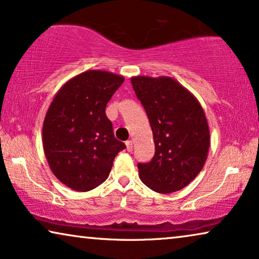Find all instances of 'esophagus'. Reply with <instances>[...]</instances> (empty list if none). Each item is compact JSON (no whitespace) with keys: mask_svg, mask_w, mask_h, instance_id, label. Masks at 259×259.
<instances>
[{"mask_svg":"<svg viewBox=\"0 0 259 259\" xmlns=\"http://www.w3.org/2000/svg\"><path fill=\"white\" fill-rule=\"evenodd\" d=\"M126 148H127V151H128V152L133 151V141L132 140L126 141Z\"/></svg>","mask_w":259,"mask_h":259,"instance_id":"obj_1","label":"esophagus"}]
</instances>
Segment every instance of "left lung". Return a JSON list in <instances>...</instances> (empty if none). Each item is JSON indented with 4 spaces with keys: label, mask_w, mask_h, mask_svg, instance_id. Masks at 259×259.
I'll list each match as a JSON object with an SVG mask.
<instances>
[{
    "label": "left lung",
    "mask_w": 259,
    "mask_h": 259,
    "mask_svg": "<svg viewBox=\"0 0 259 259\" xmlns=\"http://www.w3.org/2000/svg\"><path fill=\"white\" fill-rule=\"evenodd\" d=\"M153 131L155 154L139 163V176L156 193L178 192L196 178L207 161L210 133L201 104L170 77L131 78Z\"/></svg>",
    "instance_id": "left-lung-1"
}]
</instances>
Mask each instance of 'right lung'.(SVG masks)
I'll use <instances>...</instances> for the list:
<instances>
[{"label": "right lung", "mask_w": 259, "mask_h": 259, "mask_svg": "<svg viewBox=\"0 0 259 259\" xmlns=\"http://www.w3.org/2000/svg\"><path fill=\"white\" fill-rule=\"evenodd\" d=\"M125 78L89 70L71 78L56 93L43 122V148L49 167L77 192L95 189L108 178L114 157L126 148L117 140L105 113Z\"/></svg>", "instance_id": "1"}]
</instances>
